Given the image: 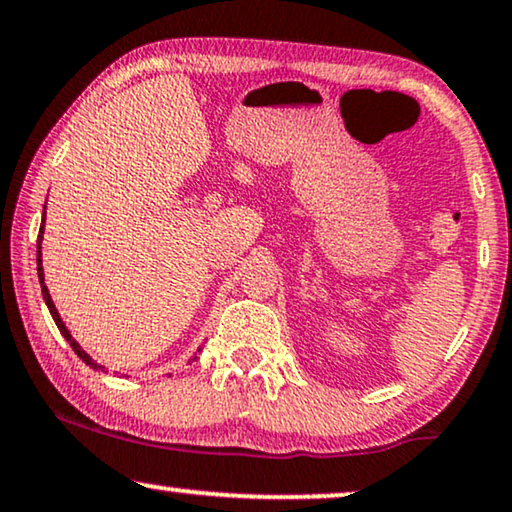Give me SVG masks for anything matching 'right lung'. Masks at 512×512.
Instances as JSON below:
<instances>
[{
    "instance_id": "obj_1",
    "label": "right lung",
    "mask_w": 512,
    "mask_h": 512,
    "mask_svg": "<svg viewBox=\"0 0 512 512\" xmlns=\"http://www.w3.org/2000/svg\"><path fill=\"white\" fill-rule=\"evenodd\" d=\"M43 222H46V206H43V220H41V229H39V241H37V271H39V283H41V294H43V301H46V306H48V311H50V315H53V320H55V325H57V329H60V334L67 338V343L71 345V348H74V352L78 357L83 359L85 364L90 366V369H95V371H104V366L102 364H97L95 359H92L88 352H85L81 345H78V341H74V336H71V331L67 329V325H64L62 322V318H60V313H57V308H55V304H53V299H50V292H48V287H46V283H43V280H46V276H43V264H41V241H43ZM197 352H201V348H197ZM197 352H194L192 355V359H197ZM171 376V373H169Z\"/></svg>"
}]
</instances>
